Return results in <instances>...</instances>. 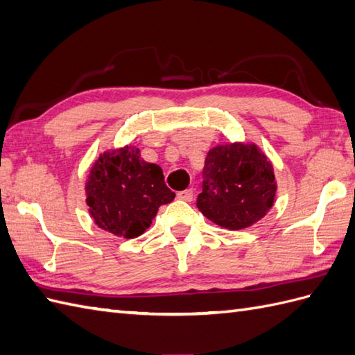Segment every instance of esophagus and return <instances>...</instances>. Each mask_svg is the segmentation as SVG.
I'll use <instances>...</instances> for the list:
<instances>
[{
    "label": "esophagus",
    "mask_w": 355,
    "mask_h": 355,
    "mask_svg": "<svg viewBox=\"0 0 355 355\" xmlns=\"http://www.w3.org/2000/svg\"><path fill=\"white\" fill-rule=\"evenodd\" d=\"M178 198H179V200L193 202V198H194L193 189H185V191H179V193H178Z\"/></svg>",
    "instance_id": "1"
}]
</instances>
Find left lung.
<instances>
[{"label":"left lung","mask_w":355,"mask_h":355,"mask_svg":"<svg viewBox=\"0 0 355 355\" xmlns=\"http://www.w3.org/2000/svg\"><path fill=\"white\" fill-rule=\"evenodd\" d=\"M275 189L271 162L256 144L217 146L207 152L197 207L218 226L241 230L265 217Z\"/></svg>","instance_id":"left-lung-1"}]
</instances>
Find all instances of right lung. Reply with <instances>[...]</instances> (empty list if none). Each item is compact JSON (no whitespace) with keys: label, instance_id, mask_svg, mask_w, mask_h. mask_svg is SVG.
I'll return each instance as SVG.
<instances>
[{"label":"right lung","instance_id":"obj_1","mask_svg":"<svg viewBox=\"0 0 355 355\" xmlns=\"http://www.w3.org/2000/svg\"><path fill=\"white\" fill-rule=\"evenodd\" d=\"M85 194L94 223L123 238L140 236L159 206L175 198L161 167L146 162L132 146L101 155L90 170Z\"/></svg>","mask_w":355,"mask_h":355}]
</instances>
